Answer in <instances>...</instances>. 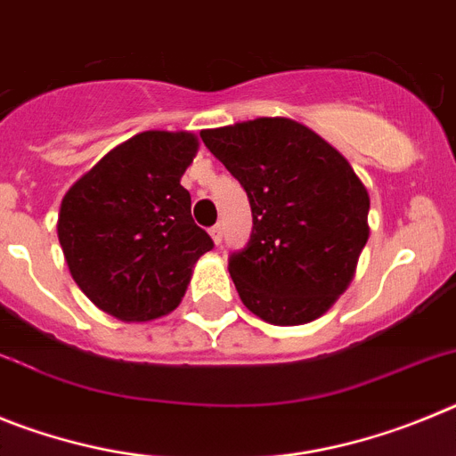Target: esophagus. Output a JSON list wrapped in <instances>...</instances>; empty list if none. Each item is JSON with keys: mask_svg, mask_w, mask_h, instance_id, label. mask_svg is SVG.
<instances>
[{"mask_svg": "<svg viewBox=\"0 0 456 456\" xmlns=\"http://www.w3.org/2000/svg\"><path fill=\"white\" fill-rule=\"evenodd\" d=\"M209 235H212V240H215V244H221V240H224V225L216 224L209 228Z\"/></svg>", "mask_w": 456, "mask_h": 456, "instance_id": "1", "label": "esophagus"}]
</instances>
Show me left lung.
<instances>
[{"instance_id":"1","label":"left lung","mask_w":456,"mask_h":456,"mask_svg":"<svg viewBox=\"0 0 456 456\" xmlns=\"http://www.w3.org/2000/svg\"><path fill=\"white\" fill-rule=\"evenodd\" d=\"M200 139L251 203V240L228 260L240 299L278 326L324 315L370 237L368 189L347 159L289 118L203 130Z\"/></svg>"}]
</instances>
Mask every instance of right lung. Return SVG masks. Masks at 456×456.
Segmentation results:
<instances>
[{"label": "right lung", "mask_w": 456, "mask_h": 456, "mask_svg": "<svg viewBox=\"0 0 456 456\" xmlns=\"http://www.w3.org/2000/svg\"><path fill=\"white\" fill-rule=\"evenodd\" d=\"M196 151L191 132H141L63 196L56 232L68 269L109 315L148 322L171 313L196 260L215 247L180 184Z\"/></svg>", "instance_id": "add662e5"}]
</instances>
